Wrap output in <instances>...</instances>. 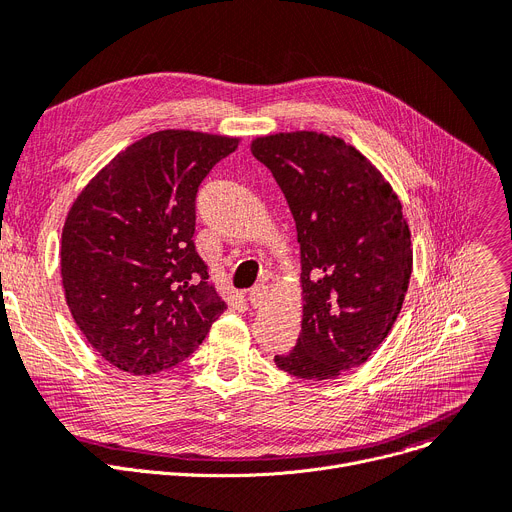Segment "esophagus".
<instances>
[{"label":"esophagus","mask_w":512,"mask_h":512,"mask_svg":"<svg viewBox=\"0 0 512 512\" xmlns=\"http://www.w3.org/2000/svg\"><path fill=\"white\" fill-rule=\"evenodd\" d=\"M265 299H267V286L257 284V286H253V288L249 290V301H251L253 307H261Z\"/></svg>","instance_id":"1"}]
</instances>
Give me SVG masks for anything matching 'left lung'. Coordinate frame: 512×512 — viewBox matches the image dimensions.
I'll return each instance as SVG.
<instances>
[{
    "label": "left lung",
    "instance_id": "obj_1",
    "mask_svg": "<svg viewBox=\"0 0 512 512\" xmlns=\"http://www.w3.org/2000/svg\"><path fill=\"white\" fill-rule=\"evenodd\" d=\"M251 153L282 188L301 245V336L274 361L297 378L334 380L396 324L413 272L405 211L384 174L340 137L278 132L253 139Z\"/></svg>",
    "mask_w": 512,
    "mask_h": 512
}]
</instances>
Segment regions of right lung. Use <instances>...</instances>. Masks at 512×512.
Returning a JSON list of instances; mask_svg holds the SVG:
<instances>
[{"mask_svg":"<svg viewBox=\"0 0 512 512\" xmlns=\"http://www.w3.org/2000/svg\"><path fill=\"white\" fill-rule=\"evenodd\" d=\"M238 143L197 130L151 132L74 199L62 286L78 330L110 365L132 375L170 369L228 309L195 251V197Z\"/></svg>","mask_w":512,"mask_h":512,"instance_id":"obj_1","label":"right lung"}]
</instances>
